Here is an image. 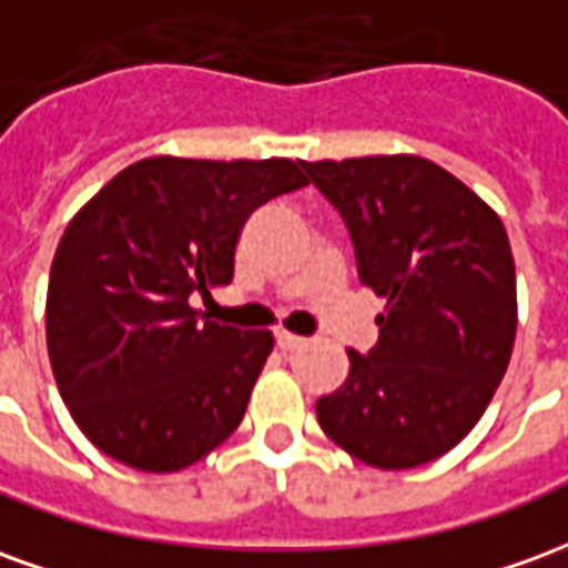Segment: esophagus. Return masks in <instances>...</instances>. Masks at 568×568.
<instances>
[{
  "label": "esophagus",
  "mask_w": 568,
  "mask_h": 568,
  "mask_svg": "<svg viewBox=\"0 0 568 568\" xmlns=\"http://www.w3.org/2000/svg\"><path fill=\"white\" fill-rule=\"evenodd\" d=\"M307 344L304 337H297V334H288V332H280L276 334V346L283 349V353H292V349H301V346Z\"/></svg>",
  "instance_id": "obj_1"
}]
</instances>
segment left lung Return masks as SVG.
Returning a JSON list of instances; mask_svg holds the SVG:
<instances>
[{
  "instance_id": "8db88e82",
  "label": "left lung",
  "mask_w": 568,
  "mask_h": 568,
  "mask_svg": "<svg viewBox=\"0 0 568 568\" xmlns=\"http://www.w3.org/2000/svg\"><path fill=\"white\" fill-rule=\"evenodd\" d=\"M341 212L358 280L386 297L368 356L316 402L322 432L374 468L432 463L475 428L505 377L517 283L499 215L414 154L301 161Z\"/></svg>"
}]
</instances>
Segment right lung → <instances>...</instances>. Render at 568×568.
Returning a JSON list of instances; mask_svg holds the SVG:
<instances>
[{"instance_id": "1", "label": "right lung", "mask_w": 568, "mask_h": 568, "mask_svg": "<svg viewBox=\"0 0 568 568\" xmlns=\"http://www.w3.org/2000/svg\"><path fill=\"white\" fill-rule=\"evenodd\" d=\"M304 185L285 158H145L69 222L48 283V356L105 456L166 475L240 426L273 334L210 322L187 297L231 283L248 215Z\"/></svg>"}]
</instances>
